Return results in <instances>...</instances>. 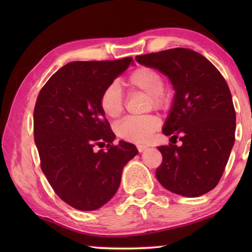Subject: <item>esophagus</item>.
Masks as SVG:
<instances>
[{
    "mask_svg": "<svg viewBox=\"0 0 252 252\" xmlns=\"http://www.w3.org/2000/svg\"><path fill=\"white\" fill-rule=\"evenodd\" d=\"M136 148H137V150H139V153H142V151L146 150L148 147L147 146H143V144H137Z\"/></svg>",
    "mask_w": 252,
    "mask_h": 252,
    "instance_id": "obj_1",
    "label": "esophagus"
}]
</instances>
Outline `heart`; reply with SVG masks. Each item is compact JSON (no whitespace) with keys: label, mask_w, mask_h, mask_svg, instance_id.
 Instances as JSON below:
<instances>
[{"label":"heart","mask_w":252,"mask_h":252,"mask_svg":"<svg viewBox=\"0 0 252 252\" xmlns=\"http://www.w3.org/2000/svg\"><path fill=\"white\" fill-rule=\"evenodd\" d=\"M128 84L134 91H140L149 95L150 108L166 110L172 103L171 93L164 88V75L157 68L141 66L134 70L128 77ZM102 111L110 118H117L125 109V95L117 82H112L103 91L99 98ZM159 126V120L155 116L126 117L115 127L119 139L128 142L143 143L150 140L155 130Z\"/></svg>","instance_id":"heart-1"}]
</instances>
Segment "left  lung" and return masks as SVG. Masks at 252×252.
<instances>
[{
    "label": "left lung",
    "instance_id": "left-lung-1",
    "mask_svg": "<svg viewBox=\"0 0 252 252\" xmlns=\"http://www.w3.org/2000/svg\"><path fill=\"white\" fill-rule=\"evenodd\" d=\"M166 74L175 91L163 133L182 144L158 147L156 178L174 194L197 197L218 185L235 141L236 115L228 85L203 55L174 48L136 56Z\"/></svg>",
    "mask_w": 252,
    "mask_h": 252
}]
</instances>
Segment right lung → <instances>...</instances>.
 I'll use <instances>...</instances> for the list:
<instances>
[{
    "instance_id": "right-lung-1",
    "label": "right lung",
    "mask_w": 252,
    "mask_h": 252,
    "mask_svg": "<svg viewBox=\"0 0 252 252\" xmlns=\"http://www.w3.org/2000/svg\"><path fill=\"white\" fill-rule=\"evenodd\" d=\"M117 61L71 62L50 77L34 108V141L41 170L62 201L81 211L113 197L125 165L137 154L116 135L102 111L104 89L129 66ZM104 145L108 149L96 151Z\"/></svg>"
}]
</instances>
